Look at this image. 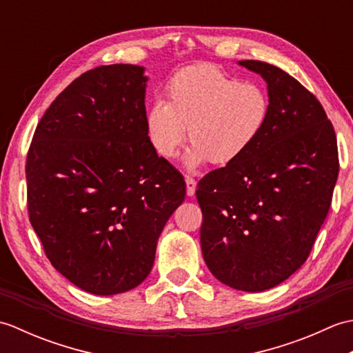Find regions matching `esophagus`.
Segmentation results:
<instances>
[{
    "label": "esophagus",
    "mask_w": 353,
    "mask_h": 353,
    "mask_svg": "<svg viewBox=\"0 0 353 353\" xmlns=\"http://www.w3.org/2000/svg\"><path fill=\"white\" fill-rule=\"evenodd\" d=\"M185 182H186V194H188V197H192L194 192H196L197 182L194 181V179L190 177V176L185 177Z\"/></svg>",
    "instance_id": "1"
}]
</instances>
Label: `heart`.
Listing matches in <instances>:
<instances>
[{
    "instance_id": "1",
    "label": "heart",
    "mask_w": 353,
    "mask_h": 353,
    "mask_svg": "<svg viewBox=\"0 0 353 353\" xmlns=\"http://www.w3.org/2000/svg\"><path fill=\"white\" fill-rule=\"evenodd\" d=\"M270 97L252 81L228 76L212 65L190 66L172 76L167 103L154 101L145 115L150 144L163 159H172L188 129L185 163L219 167L234 163L256 144L270 117Z\"/></svg>"
}]
</instances>
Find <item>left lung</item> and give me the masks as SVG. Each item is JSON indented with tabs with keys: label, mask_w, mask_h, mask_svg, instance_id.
Returning <instances> with one entry per match:
<instances>
[{
	"label": "left lung",
	"mask_w": 353,
	"mask_h": 353,
	"mask_svg": "<svg viewBox=\"0 0 353 353\" xmlns=\"http://www.w3.org/2000/svg\"><path fill=\"white\" fill-rule=\"evenodd\" d=\"M238 65L265 80L270 117L243 157L199 182L200 243L216 279L265 291L302 267L339 177L334 127L320 101L290 74L259 61Z\"/></svg>",
	"instance_id": "8db88e82"
}]
</instances>
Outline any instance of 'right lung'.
Masks as SVG:
<instances>
[{
  "label": "right lung",
  "mask_w": 353,
  "mask_h": 353,
  "mask_svg": "<svg viewBox=\"0 0 353 353\" xmlns=\"http://www.w3.org/2000/svg\"><path fill=\"white\" fill-rule=\"evenodd\" d=\"M144 71L115 63L81 74L43 114L27 156L28 215L45 254L97 296L144 282L186 194L148 141Z\"/></svg>",
  "instance_id": "1"
}]
</instances>
